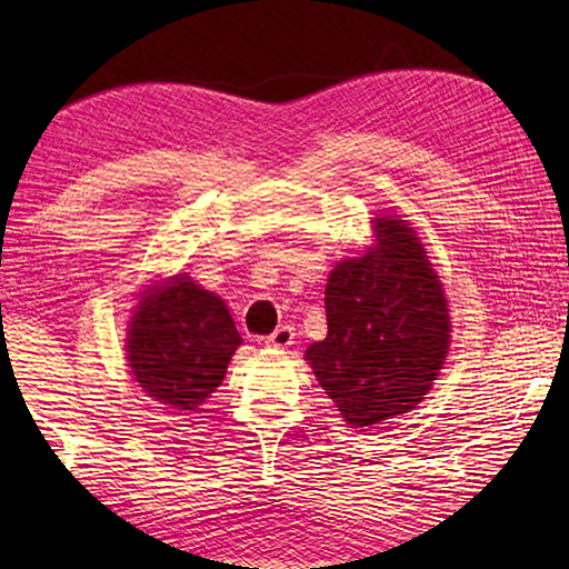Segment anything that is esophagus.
Instances as JSON below:
<instances>
[{
  "instance_id": "34e87169",
  "label": "esophagus",
  "mask_w": 569,
  "mask_h": 569,
  "mask_svg": "<svg viewBox=\"0 0 569 569\" xmlns=\"http://www.w3.org/2000/svg\"><path fill=\"white\" fill-rule=\"evenodd\" d=\"M293 340H296V330L291 328V325H281V328H276L269 337H266V345L283 349L288 345H293Z\"/></svg>"
}]
</instances>
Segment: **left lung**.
<instances>
[{
  "instance_id": "8db88e82",
  "label": "left lung",
  "mask_w": 569,
  "mask_h": 569,
  "mask_svg": "<svg viewBox=\"0 0 569 569\" xmlns=\"http://www.w3.org/2000/svg\"><path fill=\"white\" fill-rule=\"evenodd\" d=\"M379 247L335 266L328 337L306 359L352 428L413 410L442 369L450 316L426 249L406 220H377Z\"/></svg>"
}]
</instances>
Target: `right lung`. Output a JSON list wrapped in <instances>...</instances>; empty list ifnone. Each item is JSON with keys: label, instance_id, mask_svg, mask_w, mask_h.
<instances>
[{"label": "right lung", "instance_id": "right-lung-1", "mask_svg": "<svg viewBox=\"0 0 569 569\" xmlns=\"http://www.w3.org/2000/svg\"><path fill=\"white\" fill-rule=\"evenodd\" d=\"M241 345L224 300L188 276L149 288L131 318L127 357L139 386L173 410H198Z\"/></svg>", "mask_w": 569, "mask_h": 569}]
</instances>
